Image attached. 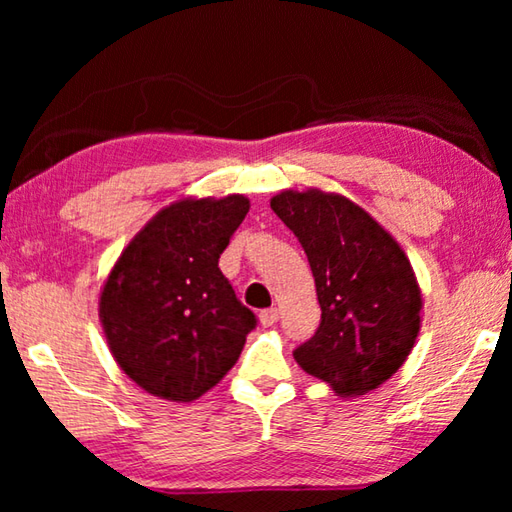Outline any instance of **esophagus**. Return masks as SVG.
Here are the masks:
<instances>
[{
  "instance_id": "34e87169",
  "label": "esophagus",
  "mask_w": 512,
  "mask_h": 512,
  "mask_svg": "<svg viewBox=\"0 0 512 512\" xmlns=\"http://www.w3.org/2000/svg\"><path fill=\"white\" fill-rule=\"evenodd\" d=\"M277 318H280V309L271 307V309H264L262 314H259V323H262L264 327H271L277 323Z\"/></svg>"
}]
</instances>
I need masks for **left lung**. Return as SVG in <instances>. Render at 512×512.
<instances>
[{
	"instance_id": "left-lung-1",
	"label": "left lung",
	"mask_w": 512,
	"mask_h": 512,
	"mask_svg": "<svg viewBox=\"0 0 512 512\" xmlns=\"http://www.w3.org/2000/svg\"><path fill=\"white\" fill-rule=\"evenodd\" d=\"M271 207L305 248L320 305L316 334L293 359L339 397L375 391L400 370L420 332L422 291L409 257L341 194L284 189Z\"/></svg>"
}]
</instances>
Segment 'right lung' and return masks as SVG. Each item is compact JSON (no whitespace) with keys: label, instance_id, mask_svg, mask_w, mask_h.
Masks as SVG:
<instances>
[{"label":"right lung","instance_id":"add662e5","mask_svg":"<svg viewBox=\"0 0 512 512\" xmlns=\"http://www.w3.org/2000/svg\"><path fill=\"white\" fill-rule=\"evenodd\" d=\"M244 194L180 198L137 232L103 282L99 320L119 368L160 400L192 402L235 366L253 311L219 268Z\"/></svg>","mask_w":512,"mask_h":512}]
</instances>
